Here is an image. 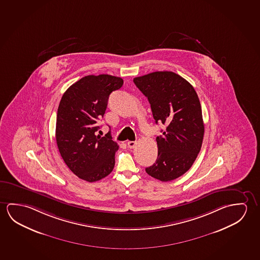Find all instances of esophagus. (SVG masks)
<instances>
[{"instance_id": "34e87169", "label": "esophagus", "mask_w": 260, "mask_h": 260, "mask_svg": "<svg viewBox=\"0 0 260 260\" xmlns=\"http://www.w3.org/2000/svg\"><path fill=\"white\" fill-rule=\"evenodd\" d=\"M127 145L128 148H134V147H136V142H135V141H129L127 143Z\"/></svg>"}]
</instances>
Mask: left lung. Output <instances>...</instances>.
I'll use <instances>...</instances> for the list:
<instances>
[{"label": "left lung", "mask_w": 260, "mask_h": 260, "mask_svg": "<svg viewBox=\"0 0 260 260\" xmlns=\"http://www.w3.org/2000/svg\"><path fill=\"white\" fill-rule=\"evenodd\" d=\"M134 83L148 99L155 123L166 126L156 137V161L145 172L157 180L173 181L190 169L202 148L204 124L198 95L172 71L137 77Z\"/></svg>", "instance_id": "8db88e82"}]
</instances>
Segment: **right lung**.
I'll return each mask as SVG.
<instances>
[{"label": "right lung", "instance_id": "1", "mask_svg": "<svg viewBox=\"0 0 260 260\" xmlns=\"http://www.w3.org/2000/svg\"><path fill=\"white\" fill-rule=\"evenodd\" d=\"M123 84V79L111 75H89L62 95L56 122L58 151L70 171L84 181H99L114 169L118 145L110 131L96 136L95 124L103 117L109 95Z\"/></svg>", "mask_w": 260, "mask_h": 260}]
</instances>
